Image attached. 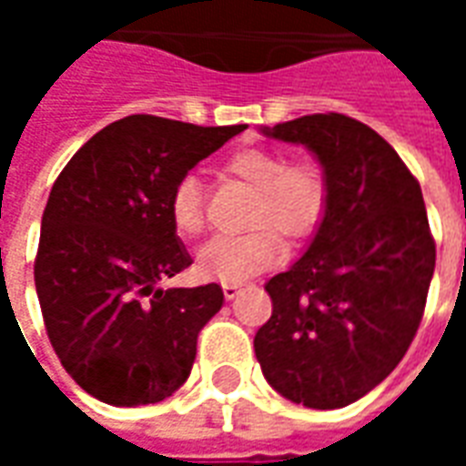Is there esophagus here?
<instances>
[{
  "label": "esophagus",
  "mask_w": 466,
  "mask_h": 466,
  "mask_svg": "<svg viewBox=\"0 0 466 466\" xmlns=\"http://www.w3.org/2000/svg\"><path fill=\"white\" fill-rule=\"evenodd\" d=\"M222 292H224V297H227V299H234L237 294L242 292V284H237V282H224V284H222Z\"/></svg>",
  "instance_id": "obj_1"
}]
</instances>
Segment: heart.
Returning a JSON list of instances; mask_svg holds the SVG:
<instances>
[{
  "label": "heart",
  "instance_id": "b5f03b06",
  "mask_svg": "<svg viewBox=\"0 0 466 466\" xmlns=\"http://www.w3.org/2000/svg\"><path fill=\"white\" fill-rule=\"evenodd\" d=\"M227 172L257 189L252 207V227L257 229L242 237H214L197 254V272L219 282H244L282 262L284 244L275 228L289 239L314 232L324 214L327 187L319 169L309 162L287 164L282 154L267 149L232 154ZM169 219L182 237L202 232L204 197L197 177H182L177 182L169 197Z\"/></svg>",
  "mask_w": 466,
  "mask_h": 466
}]
</instances>
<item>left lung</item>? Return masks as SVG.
<instances>
[{
	"label": "left lung",
	"instance_id": "obj_1",
	"mask_svg": "<svg viewBox=\"0 0 466 466\" xmlns=\"http://www.w3.org/2000/svg\"><path fill=\"white\" fill-rule=\"evenodd\" d=\"M262 134L317 157L327 204L307 252L264 284L272 317L257 361L294 404L339 410L387 380L420 329L437 259L420 182L371 127L337 112Z\"/></svg>",
	"mask_w": 466,
	"mask_h": 466
}]
</instances>
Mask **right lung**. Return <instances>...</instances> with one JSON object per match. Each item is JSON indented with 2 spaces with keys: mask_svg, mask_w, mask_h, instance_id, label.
Here are the masks:
<instances>
[{
  "mask_svg": "<svg viewBox=\"0 0 466 466\" xmlns=\"http://www.w3.org/2000/svg\"><path fill=\"white\" fill-rule=\"evenodd\" d=\"M247 124L197 127L124 116L69 159L42 214L35 284L46 334L69 377L115 407L182 387L219 284L162 289L192 257L169 219L177 182Z\"/></svg>",
  "mask_w": 466,
  "mask_h": 466,
  "instance_id": "add662e5",
  "label": "right lung"
}]
</instances>
